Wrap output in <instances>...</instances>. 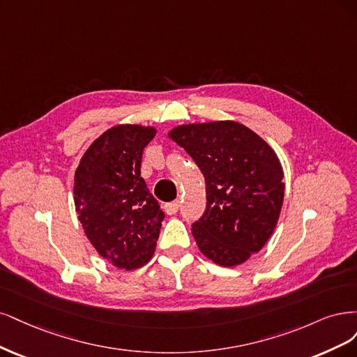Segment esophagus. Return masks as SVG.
<instances>
[{"instance_id": "obj_1", "label": "esophagus", "mask_w": 357, "mask_h": 357, "mask_svg": "<svg viewBox=\"0 0 357 357\" xmlns=\"http://www.w3.org/2000/svg\"><path fill=\"white\" fill-rule=\"evenodd\" d=\"M178 209H179V202H172V203L165 204V212H166L167 215H174V213H176V212H178Z\"/></svg>"}]
</instances>
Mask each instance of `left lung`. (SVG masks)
Listing matches in <instances>:
<instances>
[{
	"label": "left lung",
	"mask_w": 357,
	"mask_h": 357,
	"mask_svg": "<svg viewBox=\"0 0 357 357\" xmlns=\"http://www.w3.org/2000/svg\"><path fill=\"white\" fill-rule=\"evenodd\" d=\"M169 137L191 155L206 181V211L192 224L202 254L234 267L271 237L283 204V170L273 148L237 121L182 124Z\"/></svg>",
	"instance_id": "left-lung-1"
}]
</instances>
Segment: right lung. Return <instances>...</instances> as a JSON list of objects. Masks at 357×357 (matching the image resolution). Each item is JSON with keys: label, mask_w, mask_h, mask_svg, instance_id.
<instances>
[{"label": "right lung", "mask_w": 357, "mask_h": 357, "mask_svg": "<svg viewBox=\"0 0 357 357\" xmlns=\"http://www.w3.org/2000/svg\"><path fill=\"white\" fill-rule=\"evenodd\" d=\"M151 126L119 124L93 141L74 176V203L98 254L120 270H136L153 258L165 213L141 176Z\"/></svg>", "instance_id": "1"}]
</instances>
